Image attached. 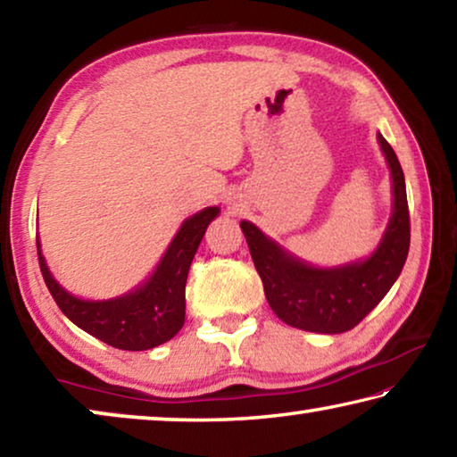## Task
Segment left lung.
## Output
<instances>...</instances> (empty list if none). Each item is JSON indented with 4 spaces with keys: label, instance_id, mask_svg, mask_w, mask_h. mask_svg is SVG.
<instances>
[{
    "label": "left lung",
    "instance_id": "8db88e82",
    "mask_svg": "<svg viewBox=\"0 0 457 457\" xmlns=\"http://www.w3.org/2000/svg\"><path fill=\"white\" fill-rule=\"evenodd\" d=\"M377 138L391 169L393 213L369 258L337 268H316L292 256L253 223H239L270 308L294 328L322 335L354 328L381 303L403 270L411 237L405 177L391 145L383 135Z\"/></svg>",
    "mask_w": 457,
    "mask_h": 457
}]
</instances>
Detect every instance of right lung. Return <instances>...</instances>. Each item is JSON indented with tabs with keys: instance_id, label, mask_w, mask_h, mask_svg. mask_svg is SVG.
Masks as SVG:
<instances>
[{
	"instance_id": "add662e5",
	"label": "right lung",
	"mask_w": 457,
	"mask_h": 457,
	"mask_svg": "<svg viewBox=\"0 0 457 457\" xmlns=\"http://www.w3.org/2000/svg\"><path fill=\"white\" fill-rule=\"evenodd\" d=\"M220 207H205L183 221L163 260L149 280L125 296L111 300H82L54 280L36 237L37 260L52 298L76 327L122 351H146L171 340L185 322V282L189 266Z\"/></svg>"
}]
</instances>
